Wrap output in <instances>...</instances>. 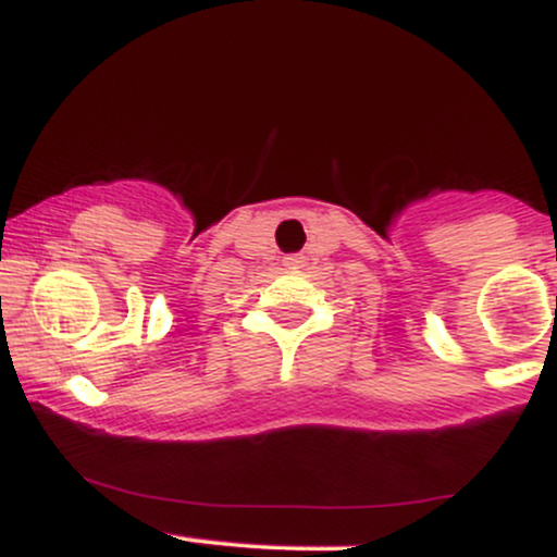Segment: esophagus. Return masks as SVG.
<instances>
[{"label": "esophagus", "mask_w": 557, "mask_h": 557, "mask_svg": "<svg viewBox=\"0 0 557 557\" xmlns=\"http://www.w3.org/2000/svg\"><path fill=\"white\" fill-rule=\"evenodd\" d=\"M283 264L287 267V270H300V267L306 264V259L300 257V253H290V257L283 259Z\"/></svg>", "instance_id": "obj_1"}]
</instances>
